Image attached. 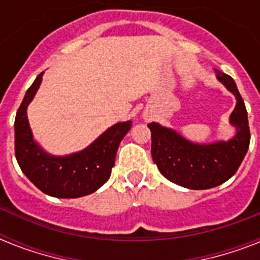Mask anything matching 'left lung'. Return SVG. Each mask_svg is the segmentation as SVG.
I'll list each match as a JSON object with an SVG mask.
<instances>
[{
  "mask_svg": "<svg viewBox=\"0 0 260 260\" xmlns=\"http://www.w3.org/2000/svg\"><path fill=\"white\" fill-rule=\"evenodd\" d=\"M217 73V79L236 96L237 105L231 114L236 135L228 142L195 144L172 128L148 123L153 162L165 178L191 190H206L228 181L240 168L249 150L250 128L247 110L233 78Z\"/></svg>",
  "mask_w": 260,
  "mask_h": 260,
  "instance_id": "8db88e82",
  "label": "left lung"
}]
</instances>
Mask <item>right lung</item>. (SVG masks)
<instances>
[{"label": "right lung", "instance_id": "right-lung-1", "mask_svg": "<svg viewBox=\"0 0 260 260\" xmlns=\"http://www.w3.org/2000/svg\"><path fill=\"white\" fill-rule=\"evenodd\" d=\"M38 75L15 117V157L22 172L44 194L56 198H79L92 194L109 180L116 153L122 138L132 128V121L119 122L86 150L63 157L48 155L34 142L27 119V107L41 83Z\"/></svg>", "mask_w": 260, "mask_h": 260}]
</instances>
